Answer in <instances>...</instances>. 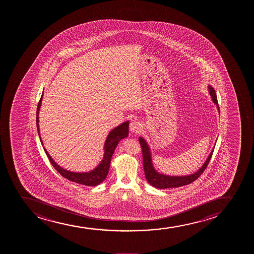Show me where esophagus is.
I'll list each match as a JSON object with an SVG mask.
<instances>
[{
	"label": "esophagus",
	"instance_id": "1",
	"mask_svg": "<svg viewBox=\"0 0 254 254\" xmlns=\"http://www.w3.org/2000/svg\"><path fill=\"white\" fill-rule=\"evenodd\" d=\"M129 129H130L132 133H140L141 129H142V126L137 120H133L129 124Z\"/></svg>",
	"mask_w": 254,
	"mask_h": 254
}]
</instances>
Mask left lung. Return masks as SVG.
Segmentation results:
<instances>
[{
  "mask_svg": "<svg viewBox=\"0 0 254 254\" xmlns=\"http://www.w3.org/2000/svg\"><path fill=\"white\" fill-rule=\"evenodd\" d=\"M207 88H208L209 95L212 97V101L217 107V109H218L219 114V104H218L215 90L212 85H208ZM139 141H140L141 148H142L143 166H144V172H145V175H146V181L151 186L155 187V188H158V189L177 188V187H183L186 185L192 183L193 181H195L196 179L198 178L199 176L204 171L205 169L207 168V164L209 163L211 157L213 155V149H214L213 148L204 163L195 172L187 175H168L159 173L157 169H155L154 166H153V163H152L151 149L149 147V145L146 142V140L144 138L140 136Z\"/></svg>",
  "mask_w": 254,
  "mask_h": 254,
  "instance_id": "8db88e82",
  "label": "left lung"
}]
</instances>
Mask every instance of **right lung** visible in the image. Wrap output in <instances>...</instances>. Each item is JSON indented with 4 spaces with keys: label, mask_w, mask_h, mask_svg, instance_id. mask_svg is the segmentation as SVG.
Returning <instances> with one entry per match:
<instances>
[{
    "label": "right lung",
    "mask_w": 254,
    "mask_h": 254,
    "mask_svg": "<svg viewBox=\"0 0 254 254\" xmlns=\"http://www.w3.org/2000/svg\"><path fill=\"white\" fill-rule=\"evenodd\" d=\"M43 95L44 94L42 93L38 106H37L36 126H37V131H38L39 137H40L41 145L43 146L45 152L49 158L50 162L53 164V166L55 168L56 170L63 177L67 179L68 181L76 182L78 184L85 185L86 187H95V186H98V185L101 184L108 175V170L110 168L112 157L114 154V150L117 147V145L122 139L128 137V120L125 121L120 126L113 128L111 131L108 133V136L106 138L105 143H104V147H103V153L104 154H103V157H102V159L100 162L99 164L95 169L89 171V172H73V171H70V170H67V169L62 168L59 164H58L55 161L53 160V158L51 157V155L47 152V149L45 148L44 144H43V141L41 139L40 126H39V113H40V109H41Z\"/></svg>",
    "instance_id": "add662e5"
}]
</instances>
